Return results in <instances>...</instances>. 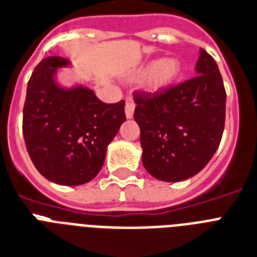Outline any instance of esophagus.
I'll return each instance as SVG.
<instances>
[{
  "label": "esophagus",
  "mask_w": 257,
  "mask_h": 257,
  "mask_svg": "<svg viewBox=\"0 0 257 257\" xmlns=\"http://www.w3.org/2000/svg\"><path fill=\"white\" fill-rule=\"evenodd\" d=\"M133 113H135V103L133 101H126V104H125V116L128 118H132Z\"/></svg>",
  "instance_id": "1"
}]
</instances>
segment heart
Returning a JSON list of instances; mask_svg holds the SVG:
<instances>
[{
  "label": "heart",
  "instance_id": "1",
  "mask_svg": "<svg viewBox=\"0 0 257 257\" xmlns=\"http://www.w3.org/2000/svg\"><path fill=\"white\" fill-rule=\"evenodd\" d=\"M178 71L179 66L177 60H156V62L148 64L144 70L140 71L139 79H144L145 76H148V87L153 91H160L174 80Z\"/></svg>",
  "mask_w": 257,
  "mask_h": 257
}]
</instances>
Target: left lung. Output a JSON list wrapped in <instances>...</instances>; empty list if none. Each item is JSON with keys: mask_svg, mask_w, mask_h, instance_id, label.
<instances>
[{"mask_svg": "<svg viewBox=\"0 0 257 257\" xmlns=\"http://www.w3.org/2000/svg\"><path fill=\"white\" fill-rule=\"evenodd\" d=\"M143 164L154 178L179 182L208 164L222 140L226 89L218 64L201 50L195 76L154 93L135 92Z\"/></svg>", "mask_w": 257, "mask_h": 257, "instance_id": "8db88e82", "label": "left lung"}]
</instances>
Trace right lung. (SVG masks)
<instances>
[{"mask_svg":"<svg viewBox=\"0 0 257 257\" xmlns=\"http://www.w3.org/2000/svg\"><path fill=\"white\" fill-rule=\"evenodd\" d=\"M62 56H49L27 84L22 131L27 153L42 176L64 186L89 182L103 168L107 147L125 121V101L107 104L85 87L62 88L56 68Z\"/></svg>","mask_w":257,"mask_h":257,"instance_id":"right-lung-1","label":"right lung"}]
</instances>
